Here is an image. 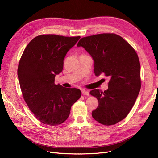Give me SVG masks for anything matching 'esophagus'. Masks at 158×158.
Masks as SVG:
<instances>
[{
	"instance_id": "obj_1",
	"label": "esophagus",
	"mask_w": 158,
	"mask_h": 158,
	"mask_svg": "<svg viewBox=\"0 0 158 158\" xmlns=\"http://www.w3.org/2000/svg\"><path fill=\"white\" fill-rule=\"evenodd\" d=\"M81 93H82V94H83V95H86V96H89V94H90V93H89V91H87V90H85V89H83V90H81Z\"/></svg>"
}]
</instances>
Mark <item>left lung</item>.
Masks as SVG:
<instances>
[{
  "label": "left lung",
  "instance_id": "left-lung-1",
  "mask_svg": "<svg viewBox=\"0 0 158 158\" xmlns=\"http://www.w3.org/2000/svg\"><path fill=\"white\" fill-rule=\"evenodd\" d=\"M77 47L85 49L94 60L96 76L104 73L110 78L108 89L91 90L98 100L92 112L100 123L111 125L123 120L133 108L141 86L140 65L133 48L121 37L103 33L81 39Z\"/></svg>",
  "mask_w": 158,
  "mask_h": 158
}]
</instances>
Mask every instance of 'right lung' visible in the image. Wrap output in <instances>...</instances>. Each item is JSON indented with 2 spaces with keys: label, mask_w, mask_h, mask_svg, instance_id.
Masks as SVG:
<instances>
[{
  "label": "right lung",
  "mask_w": 158,
  "mask_h": 158,
  "mask_svg": "<svg viewBox=\"0 0 158 158\" xmlns=\"http://www.w3.org/2000/svg\"><path fill=\"white\" fill-rule=\"evenodd\" d=\"M81 37L42 35L24 50L18 68L22 94L29 109L41 123L56 126L68 118L71 107L80 98L81 90L54 83L62 72L66 54Z\"/></svg>",
  "instance_id": "obj_1"
}]
</instances>
